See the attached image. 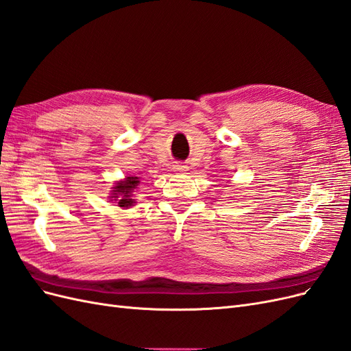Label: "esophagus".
<instances>
[{"mask_svg": "<svg viewBox=\"0 0 351 351\" xmlns=\"http://www.w3.org/2000/svg\"><path fill=\"white\" fill-rule=\"evenodd\" d=\"M174 171H177V173H186L187 169H189V167L187 165H184V164H182V162H177V164H174Z\"/></svg>", "mask_w": 351, "mask_h": 351, "instance_id": "1", "label": "esophagus"}]
</instances>
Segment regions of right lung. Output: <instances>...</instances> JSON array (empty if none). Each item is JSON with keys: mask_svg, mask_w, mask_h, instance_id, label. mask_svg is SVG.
I'll return each mask as SVG.
<instances>
[{"mask_svg": "<svg viewBox=\"0 0 351 351\" xmlns=\"http://www.w3.org/2000/svg\"><path fill=\"white\" fill-rule=\"evenodd\" d=\"M139 184H141L139 177H125L123 182H119L112 187L111 196H108V197L111 200H115L120 208H130L136 204V200L133 199L132 193Z\"/></svg>", "mask_w": 351, "mask_h": 351, "instance_id": "obj_1", "label": "right lung"}]
</instances>
